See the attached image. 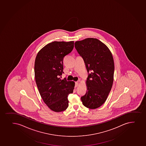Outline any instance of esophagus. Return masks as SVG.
I'll list each match as a JSON object with an SVG mask.
<instances>
[{
	"label": "esophagus",
	"instance_id": "34e87169",
	"mask_svg": "<svg viewBox=\"0 0 146 146\" xmlns=\"http://www.w3.org/2000/svg\"><path fill=\"white\" fill-rule=\"evenodd\" d=\"M79 81H77L76 82H75V86L76 87H77L78 85H79Z\"/></svg>",
	"mask_w": 146,
	"mask_h": 146
}]
</instances>
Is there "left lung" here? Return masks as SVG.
<instances>
[{
	"label": "left lung",
	"instance_id": "1",
	"mask_svg": "<svg viewBox=\"0 0 146 146\" xmlns=\"http://www.w3.org/2000/svg\"><path fill=\"white\" fill-rule=\"evenodd\" d=\"M75 47L84 59L88 73L87 92L81 97L84 106L95 109L105 102L113 84L115 66L108 47L96 38L76 41Z\"/></svg>",
	"mask_w": 146,
	"mask_h": 146
}]
</instances>
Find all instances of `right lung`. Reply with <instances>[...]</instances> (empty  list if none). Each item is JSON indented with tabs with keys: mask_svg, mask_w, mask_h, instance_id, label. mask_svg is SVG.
Listing matches in <instances>:
<instances>
[{
	"mask_svg": "<svg viewBox=\"0 0 146 146\" xmlns=\"http://www.w3.org/2000/svg\"><path fill=\"white\" fill-rule=\"evenodd\" d=\"M74 41L49 43L38 52L35 61V79L41 98L53 111H64L68 106V96L73 93L75 82L61 80L63 59L72 51Z\"/></svg>",
	"mask_w": 146,
	"mask_h": 146,
	"instance_id": "obj_1",
	"label": "right lung"
}]
</instances>
